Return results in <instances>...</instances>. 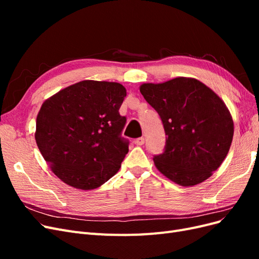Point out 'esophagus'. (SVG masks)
<instances>
[{
    "label": "esophagus",
    "mask_w": 259,
    "mask_h": 259,
    "mask_svg": "<svg viewBox=\"0 0 259 259\" xmlns=\"http://www.w3.org/2000/svg\"><path fill=\"white\" fill-rule=\"evenodd\" d=\"M135 144H136V145H138V146H142V145H144V144H145V138H144V137H139V138H137V139L135 140Z\"/></svg>",
    "instance_id": "34e87169"
}]
</instances>
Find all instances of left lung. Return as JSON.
<instances>
[{"instance_id":"8db88e82","label":"left lung","mask_w":259,"mask_h":259,"mask_svg":"<svg viewBox=\"0 0 259 259\" xmlns=\"http://www.w3.org/2000/svg\"><path fill=\"white\" fill-rule=\"evenodd\" d=\"M140 93L158 112L165 147L153 161L180 186H194L216 170L231 146L233 121L224 101L206 85L189 77L147 83Z\"/></svg>"}]
</instances>
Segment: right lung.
<instances>
[{
  "label": "right lung",
  "mask_w": 259,
  "mask_h": 259,
  "mask_svg": "<svg viewBox=\"0 0 259 259\" xmlns=\"http://www.w3.org/2000/svg\"><path fill=\"white\" fill-rule=\"evenodd\" d=\"M123 85L81 81L42 105L35 140L53 173L82 190L98 188L120 169L130 142L122 136L126 116L119 109Z\"/></svg>",
  "instance_id": "add662e5"
}]
</instances>
